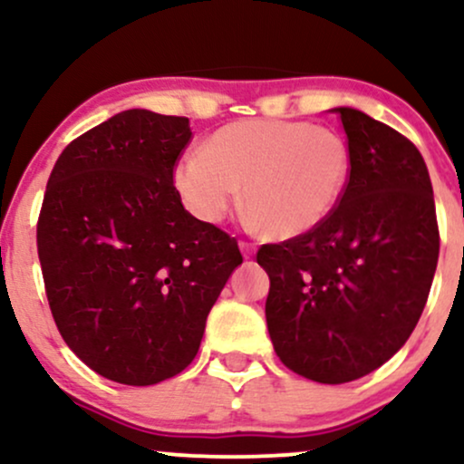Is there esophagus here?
<instances>
[{"mask_svg":"<svg viewBox=\"0 0 464 464\" xmlns=\"http://www.w3.org/2000/svg\"><path fill=\"white\" fill-rule=\"evenodd\" d=\"M239 248H242V253H244V257H253L255 255V250H257V246H255L253 242H248V239H239Z\"/></svg>","mask_w":464,"mask_h":464,"instance_id":"34e87169","label":"esophagus"}]
</instances>
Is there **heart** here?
<instances>
[{
    "mask_svg": "<svg viewBox=\"0 0 464 464\" xmlns=\"http://www.w3.org/2000/svg\"><path fill=\"white\" fill-rule=\"evenodd\" d=\"M351 152L327 126L295 120H246L222 126L202 150L180 154L172 183L198 220L222 222L239 198L250 220L273 237L316 228L347 188Z\"/></svg>",
    "mask_w": 464,
    "mask_h": 464,
    "instance_id": "heart-1",
    "label": "heart"
}]
</instances>
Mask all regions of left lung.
<instances>
[{
    "mask_svg": "<svg viewBox=\"0 0 464 464\" xmlns=\"http://www.w3.org/2000/svg\"><path fill=\"white\" fill-rule=\"evenodd\" d=\"M351 172L312 231L264 244L266 323L290 371L344 384L391 360L417 327L439 262L432 180L408 137L355 109H334Z\"/></svg>",
    "mask_w": 464,
    "mask_h": 464,
    "instance_id": "1",
    "label": "left lung"
}]
</instances>
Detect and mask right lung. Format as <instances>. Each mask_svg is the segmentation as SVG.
Returning <instances> with one entry per match:
<instances>
[{"label":"right lung","instance_id":"obj_1","mask_svg":"<svg viewBox=\"0 0 464 464\" xmlns=\"http://www.w3.org/2000/svg\"><path fill=\"white\" fill-rule=\"evenodd\" d=\"M189 120L130 109L61 152L36 248L52 316L89 369L150 386L188 369L237 239L194 218L172 183Z\"/></svg>","mask_w":464,"mask_h":464}]
</instances>
